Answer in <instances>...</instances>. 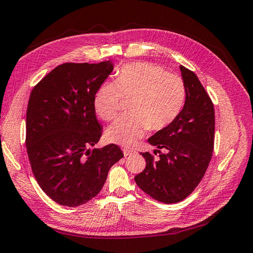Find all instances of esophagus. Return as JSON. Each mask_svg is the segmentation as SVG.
I'll list each match as a JSON object with an SVG mask.
<instances>
[{"label":"esophagus","mask_w":253,"mask_h":253,"mask_svg":"<svg viewBox=\"0 0 253 253\" xmlns=\"http://www.w3.org/2000/svg\"><path fill=\"white\" fill-rule=\"evenodd\" d=\"M123 154H125V156L126 157V156L134 155V154H135V152H134V151H131V149H126V148H125V149H123Z\"/></svg>","instance_id":"34e87169"}]
</instances>
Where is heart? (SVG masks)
Segmentation results:
<instances>
[{
    "instance_id": "1",
    "label": "heart",
    "mask_w": 253,
    "mask_h": 253,
    "mask_svg": "<svg viewBox=\"0 0 253 253\" xmlns=\"http://www.w3.org/2000/svg\"><path fill=\"white\" fill-rule=\"evenodd\" d=\"M130 102L131 115L121 117L108 127L107 140L132 146L149 128L159 131L177 119L185 101V86L180 76L161 65L136 62L123 65L116 82H105L94 98L95 111L104 121L119 115L122 100Z\"/></svg>"
}]
</instances>
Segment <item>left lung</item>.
<instances>
[{"label":"left lung","instance_id":"obj_1","mask_svg":"<svg viewBox=\"0 0 253 253\" xmlns=\"http://www.w3.org/2000/svg\"><path fill=\"white\" fill-rule=\"evenodd\" d=\"M185 102L171 125L148 138L159 158L141 153L146 167L135 176L144 192L159 202L177 203L191 194L204 177L214 149L215 113L208 92L192 71L180 66ZM165 149L162 153L160 149Z\"/></svg>","mask_w":253,"mask_h":253}]
</instances>
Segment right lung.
Segmentation results:
<instances>
[{
    "instance_id": "1",
    "label": "right lung",
    "mask_w": 253,
    "mask_h": 253,
    "mask_svg": "<svg viewBox=\"0 0 253 253\" xmlns=\"http://www.w3.org/2000/svg\"><path fill=\"white\" fill-rule=\"evenodd\" d=\"M113 70L110 61L63 63L30 92L26 112V148L43 192L70 208L100 192L108 171L123 157L120 147L95 146L101 136L94 107L97 89Z\"/></svg>"
}]
</instances>
